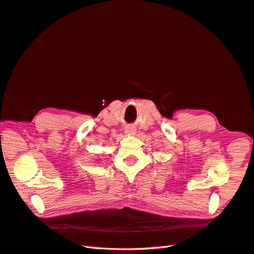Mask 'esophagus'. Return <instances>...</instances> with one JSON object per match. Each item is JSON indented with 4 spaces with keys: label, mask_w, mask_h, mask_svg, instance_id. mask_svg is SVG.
I'll return each mask as SVG.
<instances>
[{
    "label": "esophagus",
    "mask_w": 254,
    "mask_h": 254,
    "mask_svg": "<svg viewBox=\"0 0 254 254\" xmlns=\"http://www.w3.org/2000/svg\"><path fill=\"white\" fill-rule=\"evenodd\" d=\"M135 132H136V129L132 126H129L125 129V133L127 135H133V134H135Z\"/></svg>",
    "instance_id": "esophagus-1"
}]
</instances>
